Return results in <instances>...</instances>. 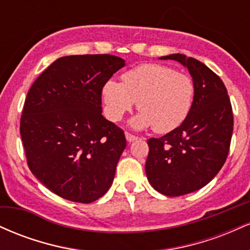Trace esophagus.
<instances>
[{"instance_id":"1","label":"esophagus","mask_w":250,"mask_h":250,"mask_svg":"<svg viewBox=\"0 0 250 250\" xmlns=\"http://www.w3.org/2000/svg\"><path fill=\"white\" fill-rule=\"evenodd\" d=\"M125 139H127L128 142H134V141H136L139 137L135 136V135H133V134L128 133V131H125Z\"/></svg>"}]
</instances>
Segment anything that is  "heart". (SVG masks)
Wrapping results in <instances>:
<instances>
[{
  "mask_svg": "<svg viewBox=\"0 0 250 250\" xmlns=\"http://www.w3.org/2000/svg\"><path fill=\"white\" fill-rule=\"evenodd\" d=\"M194 83L187 74L167 65L147 63L125 71L122 83L110 80L103 87L105 114L110 121L122 120L137 102L141 114L133 121L136 128L153 127L169 133L187 119L194 101Z\"/></svg>",
  "mask_w": 250,
  "mask_h": 250,
  "instance_id": "1",
  "label": "heart"
}]
</instances>
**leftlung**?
Wrapping results in <instances>:
<instances>
[{
    "instance_id": "8db88e82",
    "label": "left lung",
    "mask_w": 250,
    "mask_h": 250,
    "mask_svg": "<svg viewBox=\"0 0 250 250\" xmlns=\"http://www.w3.org/2000/svg\"><path fill=\"white\" fill-rule=\"evenodd\" d=\"M188 68L194 101L180 127L147 143L146 174L155 190L181 196L199 190L216 176L230 148L234 117L225 83L205 63L183 54L162 56Z\"/></svg>"
}]
</instances>
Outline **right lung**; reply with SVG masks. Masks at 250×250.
I'll return each mask as SVG.
<instances>
[{"label":"right lung","instance_id":"right-lung-1","mask_svg":"<svg viewBox=\"0 0 250 250\" xmlns=\"http://www.w3.org/2000/svg\"><path fill=\"white\" fill-rule=\"evenodd\" d=\"M123 65L108 54L60 57L28 91L20 122L28 167L63 199L94 202L113 183L127 141L102 116V89Z\"/></svg>","mask_w":250,"mask_h":250}]
</instances>
